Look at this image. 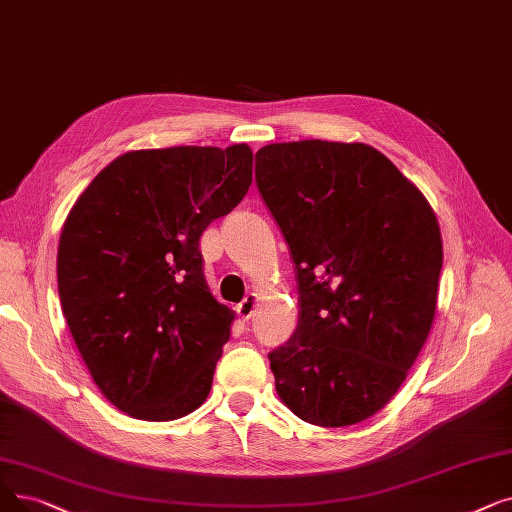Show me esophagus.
I'll use <instances>...</instances> for the list:
<instances>
[{
  "instance_id": "esophagus-1",
  "label": "esophagus",
  "mask_w": 512,
  "mask_h": 512,
  "mask_svg": "<svg viewBox=\"0 0 512 512\" xmlns=\"http://www.w3.org/2000/svg\"><path fill=\"white\" fill-rule=\"evenodd\" d=\"M257 301H259V297L255 295V293H251V295H247L242 299V303H238V307H236V311H238V316L247 322V320H251V316L255 314V307H257Z\"/></svg>"
}]
</instances>
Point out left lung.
<instances>
[{"label": "left lung", "instance_id": "8db88e82", "mask_svg": "<svg viewBox=\"0 0 512 512\" xmlns=\"http://www.w3.org/2000/svg\"><path fill=\"white\" fill-rule=\"evenodd\" d=\"M255 177L299 280V326L270 353L278 397L311 425H358L389 404L431 332L435 211L362 142L268 144Z\"/></svg>", "mask_w": 512, "mask_h": 512}]
</instances>
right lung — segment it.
I'll use <instances>...</instances> for the list:
<instances>
[{
    "label": "right lung",
    "instance_id": "obj_1",
    "mask_svg": "<svg viewBox=\"0 0 512 512\" xmlns=\"http://www.w3.org/2000/svg\"><path fill=\"white\" fill-rule=\"evenodd\" d=\"M251 182L247 144L131 150L69 211L58 242L62 314L121 412L165 422L207 399L236 314L211 295L201 234Z\"/></svg>",
    "mask_w": 512,
    "mask_h": 512
}]
</instances>
